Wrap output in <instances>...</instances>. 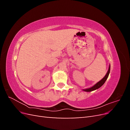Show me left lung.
I'll use <instances>...</instances> for the list:
<instances>
[{"mask_svg": "<svg viewBox=\"0 0 130 130\" xmlns=\"http://www.w3.org/2000/svg\"><path fill=\"white\" fill-rule=\"evenodd\" d=\"M110 68H111V66H110V64H109V68H108V71H107V73H106V74L105 75V76L103 78H102V79L100 81H99V82H98L96 84H95L94 86H93L92 87L84 89H82V90H84V91H85V92H89L93 91V90H96L98 88H99L100 87H101V86L105 84V82L106 81V80L107 79V78H108V75H109V72H110Z\"/></svg>", "mask_w": 130, "mask_h": 130, "instance_id": "8db88e82", "label": "left lung"}]
</instances>
